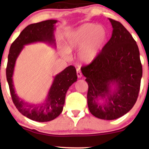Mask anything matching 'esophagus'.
Listing matches in <instances>:
<instances>
[{
    "label": "esophagus",
    "mask_w": 149,
    "mask_h": 149,
    "mask_svg": "<svg viewBox=\"0 0 149 149\" xmlns=\"http://www.w3.org/2000/svg\"><path fill=\"white\" fill-rule=\"evenodd\" d=\"M77 75L78 78H81L82 77V73H81L80 69H77Z\"/></svg>",
    "instance_id": "34e87169"
}]
</instances>
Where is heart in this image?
Listing matches in <instances>:
<instances>
[{
  "label": "heart",
  "mask_w": 149,
  "mask_h": 149,
  "mask_svg": "<svg viewBox=\"0 0 149 149\" xmlns=\"http://www.w3.org/2000/svg\"><path fill=\"white\" fill-rule=\"evenodd\" d=\"M108 32L104 26L86 23L69 32L66 35L64 56L79 51L78 60L81 64H89L96 60L107 42Z\"/></svg>",
  "instance_id": "1"
}]
</instances>
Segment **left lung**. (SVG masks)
I'll return each instance as SVG.
<instances>
[{
	"instance_id": "obj_1",
	"label": "left lung",
	"mask_w": 149,
	"mask_h": 149,
	"mask_svg": "<svg viewBox=\"0 0 149 149\" xmlns=\"http://www.w3.org/2000/svg\"><path fill=\"white\" fill-rule=\"evenodd\" d=\"M109 21L113 27L111 39L94 62L81 68L88 84L89 111L104 120L118 119L132 109L142 76L135 40L120 22Z\"/></svg>"
}]
</instances>
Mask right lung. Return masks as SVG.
<instances>
[{"mask_svg": "<svg viewBox=\"0 0 149 149\" xmlns=\"http://www.w3.org/2000/svg\"><path fill=\"white\" fill-rule=\"evenodd\" d=\"M58 20L49 19L28 25L11 44L6 69L7 80L14 104L22 115L32 121L47 122L56 119L63 111L67 91L77 81L76 68L69 66L54 77L47 95L40 104H30L18 96L14 87L13 76L16 60L27 45L44 42L55 47L54 30Z\"/></svg>", "mask_w": 149, "mask_h": 149, "instance_id": "add662e5", "label": "right lung"}]
</instances>
